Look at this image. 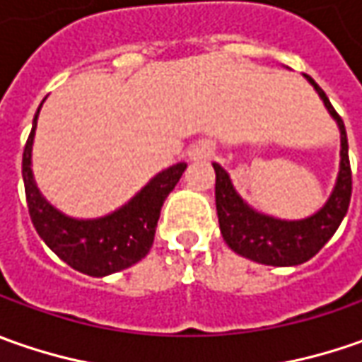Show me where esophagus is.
<instances>
[{
    "label": "esophagus",
    "instance_id": "esophagus-1",
    "mask_svg": "<svg viewBox=\"0 0 362 362\" xmlns=\"http://www.w3.org/2000/svg\"><path fill=\"white\" fill-rule=\"evenodd\" d=\"M211 155H214V146L207 141H202V143H197V145H193L189 148L191 160H207L211 159Z\"/></svg>",
    "mask_w": 362,
    "mask_h": 362
}]
</instances>
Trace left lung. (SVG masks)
Returning a JSON list of instances; mask_svg holds the SVG:
<instances>
[{"instance_id": "1", "label": "left lung", "mask_w": 362, "mask_h": 362, "mask_svg": "<svg viewBox=\"0 0 362 362\" xmlns=\"http://www.w3.org/2000/svg\"><path fill=\"white\" fill-rule=\"evenodd\" d=\"M304 76L313 84L314 90L318 92V96L322 98L330 117L337 120L341 131V169L337 177V185L325 207H320L314 216L296 221L257 214L238 195V191L231 185L230 175L214 163L216 207L223 240L235 254L266 266H298L316 256L325 247V243L334 235V231L339 230L342 217L349 211L353 193V175L344 122L332 108L325 90L308 74Z\"/></svg>"}]
</instances>
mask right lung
<instances>
[{"label":"right lung","mask_w":362,"mask_h":362,"mask_svg":"<svg viewBox=\"0 0 362 362\" xmlns=\"http://www.w3.org/2000/svg\"><path fill=\"white\" fill-rule=\"evenodd\" d=\"M40 108L21 159L25 199L37 235L70 268L94 278H103L136 264L148 254L155 240L160 207L187 169V163H177L155 175L131 202L108 216L98 219L64 216L42 197L32 173V145Z\"/></svg>","instance_id":"add662e5"}]
</instances>
